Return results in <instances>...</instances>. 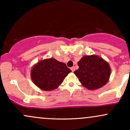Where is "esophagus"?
<instances>
[{
    "instance_id": "1",
    "label": "esophagus",
    "mask_w": 130,
    "mask_h": 130,
    "mask_svg": "<svg viewBox=\"0 0 130 130\" xmlns=\"http://www.w3.org/2000/svg\"><path fill=\"white\" fill-rule=\"evenodd\" d=\"M71 71H72V72H74V70H75V68H74V67H71Z\"/></svg>"
}]
</instances>
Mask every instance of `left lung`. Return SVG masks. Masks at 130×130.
Segmentation results:
<instances>
[{
  "label": "left lung",
  "instance_id": "left-lung-1",
  "mask_svg": "<svg viewBox=\"0 0 130 130\" xmlns=\"http://www.w3.org/2000/svg\"><path fill=\"white\" fill-rule=\"evenodd\" d=\"M78 70L74 73L88 90H94L108 83L111 70L108 62L97 55L84 56L77 62Z\"/></svg>",
  "mask_w": 130,
  "mask_h": 130
}]
</instances>
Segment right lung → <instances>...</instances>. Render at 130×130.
<instances>
[{
    "label": "right lung",
    "instance_id": "right-lung-1",
    "mask_svg": "<svg viewBox=\"0 0 130 130\" xmlns=\"http://www.w3.org/2000/svg\"><path fill=\"white\" fill-rule=\"evenodd\" d=\"M71 72L64 63L54 58L40 60L32 67L30 76L33 83L44 91L56 89Z\"/></svg>",
    "mask_w": 130,
    "mask_h": 130
}]
</instances>
